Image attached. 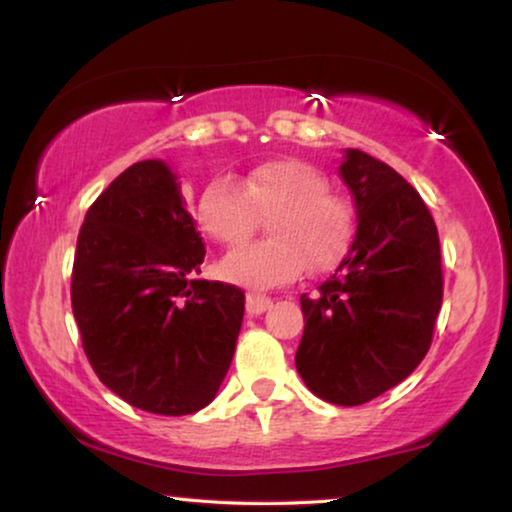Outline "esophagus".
I'll return each instance as SVG.
<instances>
[{
    "instance_id": "34e87169",
    "label": "esophagus",
    "mask_w": 512,
    "mask_h": 512,
    "mask_svg": "<svg viewBox=\"0 0 512 512\" xmlns=\"http://www.w3.org/2000/svg\"><path fill=\"white\" fill-rule=\"evenodd\" d=\"M272 305V298L261 296V293H247V312L249 314H263Z\"/></svg>"
}]
</instances>
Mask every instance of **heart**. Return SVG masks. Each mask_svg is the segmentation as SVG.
<instances>
[{
	"label": "heart",
	"instance_id": "obj_1",
	"mask_svg": "<svg viewBox=\"0 0 512 512\" xmlns=\"http://www.w3.org/2000/svg\"><path fill=\"white\" fill-rule=\"evenodd\" d=\"M268 219L270 240L223 258L221 275L244 286H275L307 270L326 272L354 235L349 202L328 191L317 167L296 158L265 160L237 181L214 179L198 200V221L223 247H240Z\"/></svg>",
	"mask_w": 512,
	"mask_h": 512
}]
</instances>
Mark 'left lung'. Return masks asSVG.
I'll use <instances>...</instances> for the list:
<instances>
[{"label": "left lung", "instance_id": "obj_1", "mask_svg": "<svg viewBox=\"0 0 512 512\" xmlns=\"http://www.w3.org/2000/svg\"><path fill=\"white\" fill-rule=\"evenodd\" d=\"M340 177L359 228L317 296H300L307 321L296 368L314 396L361 405L403 382L429 352L443 268L429 207L394 167L347 149Z\"/></svg>", "mask_w": 512, "mask_h": 512}]
</instances>
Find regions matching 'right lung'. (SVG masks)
<instances>
[{
	"mask_svg": "<svg viewBox=\"0 0 512 512\" xmlns=\"http://www.w3.org/2000/svg\"><path fill=\"white\" fill-rule=\"evenodd\" d=\"M205 242L163 160H142L90 205L76 242L72 310L95 375L153 415L214 401L244 317V291L193 279Z\"/></svg>",
	"mask_w": 512,
	"mask_h": 512,
	"instance_id": "add662e5",
	"label": "right lung"
}]
</instances>
